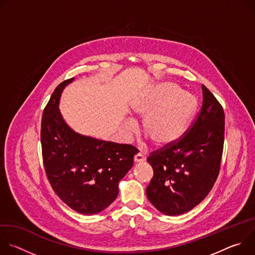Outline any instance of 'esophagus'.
<instances>
[{"label": "esophagus", "mask_w": 255, "mask_h": 255, "mask_svg": "<svg viewBox=\"0 0 255 255\" xmlns=\"http://www.w3.org/2000/svg\"><path fill=\"white\" fill-rule=\"evenodd\" d=\"M145 159H146V157L144 156L143 152H141V151L136 153L135 156H134V161L135 162H143V161H145Z\"/></svg>", "instance_id": "obj_1"}]
</instances>
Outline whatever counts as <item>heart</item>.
Returning a JSON list of instances; mask_svg holds the SVG:
<instances>
[{"label":"heart","mask_w":255,"mask_h":255,"mask_svg":"<svg viewBox=\"0 0 255 255\" xmlns=\"http://www.w3.org/2000/svg\"><path fill=\"white\" fill-rule=\"evenodd\" d=\"M197 108L194 96L180 92L172 83H162L152 89L134 107V112L144 117L142 127L156 146L163 147L176 142L184 134ZM136 129V123L128 120L126 135Z\"/></svg>","instance_id":"b5f03b06"}]
</instances>
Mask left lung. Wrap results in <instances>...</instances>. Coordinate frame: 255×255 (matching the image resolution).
Returning <instances> with one entry per match:
<instances>
[{"instance_id":"1","label":"left lung","mask_w":255,"mask_h":255,"mask_svg":"<svg viewBox=\"0 0 255 255\" xmlns=\"http://www.w3.org/2000/svg\"><path fill=\"white\" fill-rule=\"evenodd\" d=\"M202 90V108L189 129L176 142L147 157L153 169L146 188L147 198L168 216L181 215L199 205L220 171L225 114L221 104L204 85Z\"/></svg>"}]
</instances>
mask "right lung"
<instances>
[{"label":"right lung","instance_id":"1","mask_svg":"<svg viewBox=\"0 0 255 255\" xmlns=\"http://www.w3.org/2000/svg\"><path fill=\"white\" fill-rule=\"evenodd\" d=\"M59 84L42 114V158L49 184L59 199L83 215L97 214L118 196V184L133 166L135 147L76 133L64 122L58 103Z\"/></svg>","mask_w":255,"mask_h":255}]
</instances>
